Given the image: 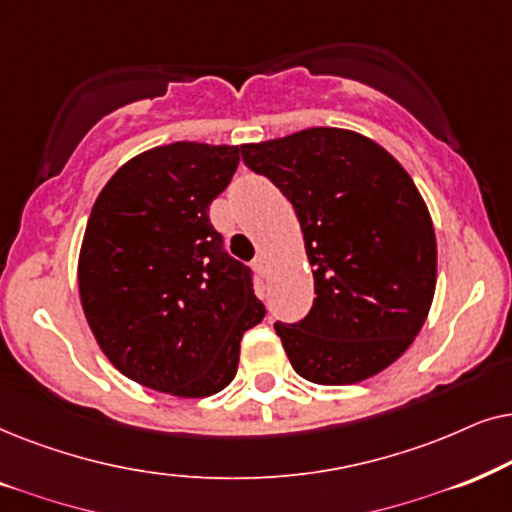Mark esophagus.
<instances>
[{"label": "esophagus", "instance_id": "esophagus-1", "mask_svg": "<svg viewBox=\"0 0 512 512\" xmlns=\"http://www.w3.org/2000/svg\"><path fill=\"white\" fill-rule=\"evenodd\" d=\"M252 267H255L257 271H260L262 276H267V257H264V255H257L255 260H252Z\"/></svg>", "mask_w": 512, "mask_h": 512}]
</instances>
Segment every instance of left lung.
<instances>
[{
    "label": "left lung",
    "instance_id": "obj_1",
    "mask_svg": "<svg viewBox=\"0 0 512 512\" xmlns=\"http://www.w3.org/2000/svg\"><path fill=\"white\" fill-rule=\"evenodd\" d=\"M241 154L292 203L313 267L311 311L274 323L290 365L325 386L381 372L419 335L435 292V231L412 177L377 142L342 128Z\"/></svg>",
    "mask_w": 512,
    "mask_h": 512
}]
</instances>
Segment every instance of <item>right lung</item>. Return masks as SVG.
I'll list each match as a JSON object with an SVG mask.
<instances>
[{"label": "right lung", "instance_id": "obj_1", "mask_svg": "<svg viewBox=\"0 0 512 512\" xmlns=\"http://www.w3.org/2000/svg\"><path fill=\"white\" fill-rule=\"evenodd\" d=\"M238 154L201 142L149 149L112 175L88 217L79 255L86 320L112 365L154 391H222L245 330L264 318L255 274L224 250L208 215Z\"/></svg>", "mask_w": 512, "mask_h": 512}]
</instances>
